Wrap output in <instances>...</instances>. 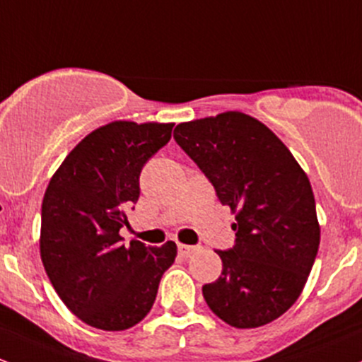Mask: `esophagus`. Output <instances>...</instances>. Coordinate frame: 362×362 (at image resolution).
<instances>
[{"label": "esophagus", "mask_w": 362, "mask_h": 362, "mask_svg": "<svg viewBox=\"0 0 362 362\" xmlns=\"http://www.w3.org/2000/svg\"><path fill=\"white\" fill-rule=\"evenodd\" d=\"M196 251H199V246H191V245H178V255L182 258H189L192 257Z\"/></svg>", "instance_id": "1"}]
</instances>
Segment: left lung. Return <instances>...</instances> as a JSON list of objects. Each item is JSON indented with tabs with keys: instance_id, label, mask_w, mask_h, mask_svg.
Wrapping results in <instances>:
<instances>
[{
	"instance_id": "obj_1",
	"label": "left lung",
	"mask_w": 362,
	"mask_h": 362,
	"mask_svg": "<svg viewBox=\"0 0 362 362\" xmlns=\"http://www.w3.org/2000/svg\"><path fill=\"white\" fill-rule=\"evenodd\" d=\"M173 136L235 213L234 248L216 251L222 276L203 286L208 307L234 328L269 325L296 302L319 250L309 177L274 132L245 112L180 123Z\"/></svg>"
}]
</instances>
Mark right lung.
<instances>
[{"label": "right lung", "mask_w": 362, "mask_h": 362, "mask_svg": "<svg viewBox=\"0 0 362 362\" xmlns=\"http://www.w3.org/2000/svg\"><path fill=\"white\" fill-rule=\"evenodd\" d=\"M173 123L112 121L97 128L53 173L41 204L40 251L48 279L78 319L123 332L152 309L177 245L124 246L121 227L140 196V171Z\"/></svg>", "instance_id": "obj_1"}]
</instances>
